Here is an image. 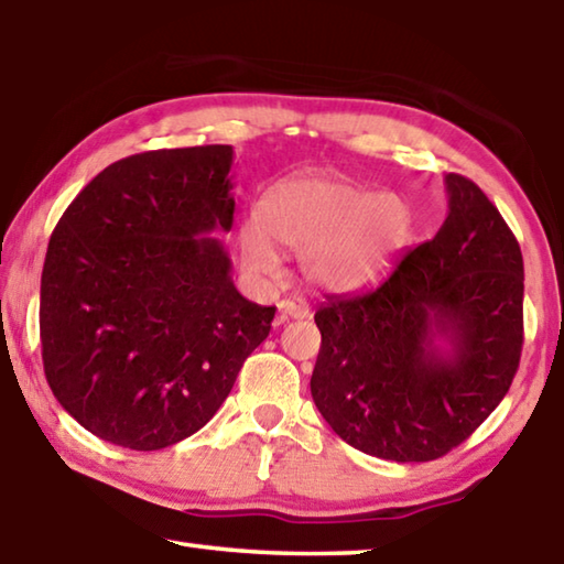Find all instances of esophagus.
<instances>
[{"label":"esophagus","instance_id":"esophagus-1","mask_svg":"<svg viewBox=\"0 0 564 564\" xmlns=\"http://www.w3.org/2000/svg\"><path fill=\"white\" fill-rule=\"evenodd\" d=\"M279 313H281V321H301V318H308L311 316V308L308 303L301 301V299H289V301H281L279 303Z\"/></svg>","mask_w":564,"mask_h":564}]
</instances>
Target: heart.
<instances>
[{
    "mask_svg": "<svg viewBox=\"0 0 564 564\" xmlns=\"http://www.w3.org/2000/svg\"><path fill=\"white\" fill-rule=\"evenodd\" d=\"M410 231L413 216L400 196L340 178L303 176L265 194L261 226L246 224L238 246L251 269L273 271L279 243L301 256L311 285L356 293L388 279Z\"/></svg>",
    "mask_w": 564,
    "mask_h": 564,
    "instance_id": "1",
    "label": "heart"
}]
</instances>
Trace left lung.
I'll return each mask as SVG.
<instances>
[{"label": "left lung", "instance_id": "1", "mask_svg": "<svg viewBox=\"0 0 564 564\" xmlns=\"http://www.w3.org/2000/svg\"><path fill=\"white\" fill-rule=\"evenodd\" d=\"M447 216L393 275L316 313L313 403L356 451L427 463L473 435L522 352L518 238L470 178L447 174Z\"/></svg>", "mask_w": 564, "mask_h": 564}]
</instances>
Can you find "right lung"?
Segmentation results:
<instances>
[{
  "mask_svg": "<svg viewBox=\"0 0 564 564\" xmlns=\"http://www.w3.org/2000/svg\"><path fill=\"white\" fill-rule=\"evenodd\" d=\"M234 147L159 149L94 176L42 271V358L76 423L129 451L194 435L261 346L273 305L243 299L226 246Z\"/></svg>",
  "mask_w": 564,
  "mask_h": 564,
  "instance_id": "add662e5",
  "label": "right lung"
}]
</instances>
